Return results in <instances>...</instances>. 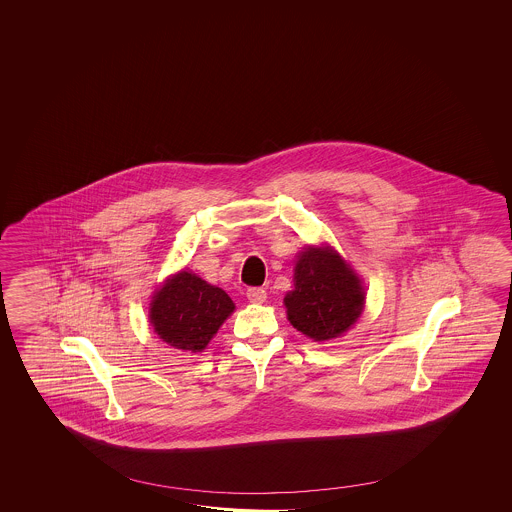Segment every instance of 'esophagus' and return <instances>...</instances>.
<instances>
[{
  "label": "esophagus",
  "instance_id": "34e87169",
  "mask_svg": "<svg viewBox=\"0 0 512 512\" xmlns=\"http://www.w3.org/2000/svg\"><path fill=\"white\" fill-rule=\"evenodd\" d=\"M247 298L251 300L252 304H263L267 300V293L261 287H251V289H247Z\"/></svg>",
  "mask_w": 512,
  "mask_h": 512
}]
</instances>
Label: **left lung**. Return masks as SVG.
Wrapping results in <instances>:
<instances>
[{"label":"left lung","instance_id":"1","mask_svg":"<svg viewBox=\"0 0 512 512\" xmlns=\"http://www.w3.org/2000/svg\"><path fill=\"white\" fill-rule=\"evenodd\" d=\"M293 283L283 298L287 318L315 342L342 337L364 311L357 272L331 247L309 245L296 260Z\"/></svg>","mask_w":512,"mask_h":512}]
</instances>
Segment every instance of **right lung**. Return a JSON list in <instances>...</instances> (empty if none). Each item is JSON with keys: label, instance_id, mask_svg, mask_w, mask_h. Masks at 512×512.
Instances as JSON below:
<instances>
[{"label": "right lung", "instance_id": "add662e5", "mask_svg": "<svg viewBox=\"0 0 512 512\" xmlns=\"http://www.w3.org/2000/svg\"><path fill=\"white\" fill-rule=\"evenodd\" d=\"M229 294L192 271L177 272L153 294L150 324L168 346L199 353L234 313Z\"/></svg>", "mask_w": 512, "mask_h": 512}]
</instances>
